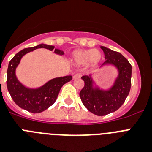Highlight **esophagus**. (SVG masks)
<instances>
[{
  "mask_svg": "<svg viewBox=\"0 0 152 152\" xmlns=\"http://www.w3.org/2000/svg\"><path fill=\"white\" fill-rule=\"evenodd\" d=\"M79 78H80V74H79V73H76V74L73 76V79H79Z\"/></svg>",
  "mask_w": 152,
  "mask_h": 152,
  "instance_id": "1",
  "label": "esophagus"
}]
</instances>
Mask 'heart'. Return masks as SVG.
<instances>
[{
    "mask_svg": "<svg viewBox=\"0 0 152 152\" xmlns=\"http://www.w3.org/2000/svg\"><path fill=\"white\" fill-rule=\"evenodd\" d=\"M102 54L98 50H76L73 54V59L77 65H85L88 63L91 66L98 64Z\"/></svg>",
    "mask_w": 152,
    "mask_h": 152,
    "instance_id": "heart-1",
    "label": "heart"
}]
</instances>
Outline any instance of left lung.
<instances>
[{
	"label": "left lung",
	"instance_id": "1",
	"mask_svg": "<svg viewBox=\"0 0 152 152\" xmlns=\"http://www.w3.org/2000/svg\"><path fill=\"white\" fill-rule=\"evenodd\" d=\"M104 54L103 65L112 64L117 68L119 74L115 83L108 90L93 88L90 76H82L85 85L79 92L82 102L90 112L98 116H104L118 110L125 102L131 88L132 66L120 53L102 46Z\"/></svg>",
	"mask_w": 152,
	"mask_h": 152
}]
</instances>
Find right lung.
Segmentation results:
<instances>
[{
    "label": "right lung",
    "instance_id": "obj_1",
    "mask_svg": "<svg viewBox=\"0 0 152 152\" xmlns=\"http://www.w3.org/2000/svg\"><path fill=\"white\" fill-rule=\"evenodd\" d=\"M54 50V53L60 55L64 54L63 50L54 49L52 45L41 44L35 47L27 48L18 52L10 61L7 72V86L13 102L20 107L31 113H41L53 104L57 100L61 87L72 79L71 76L53 79L39 88H28L23 86L16 79L15 71L23 55L37 48Z\"/></svg>",
    "mask_w": 152,
    "mask_h": 152
}]
</instances>
